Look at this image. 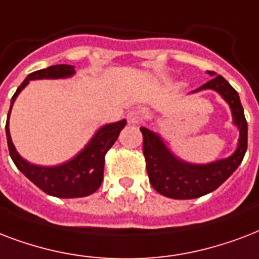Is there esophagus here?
I'll return each mask as SVG.
<instances>
[{"mask_svg":"<svg viewBox=\"0 0 259 259\" xmlns=\"http://www.w3.org/2000/svg\"><path fill=\"white\" fill-rule=\"evenodd\" d=\"M128 123L131 124H139L142 123L146 117V112L143 109H140V108H135V109H132V111L128 112Z\"/></svg>","mask_w":259,"mask_h":259,"instance_id":"34e87169","label":"esophagus"}]
</instances>
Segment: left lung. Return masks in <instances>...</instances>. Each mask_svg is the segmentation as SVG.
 Returning <instances> with one entry per match:
<instances>
[{
	"instance_id": "1",
	"label": "left lung",
	"mask_w": 259,
	"mask_h": 259,
	"mask_svg": "<svg viewBox=\"0 0 259 259\" xmlns=\"http://www.w3.org/2000/svg\"><path fill=\"white\" fill-rule=\"evenodd\" d=\"M208 74L213 77L211 81L192 93L211 89L226 100L231 108L232 123L239 130L238 147L228 158L204 165H194L176 157L158 134L146 127L140 128L143 135V154L148 180L158 193L169 198L189 200L216 190L238 169L247 150V121L239 94L222 75L215 77L213 71H208Z\"/></svg>"
}]
</instances>
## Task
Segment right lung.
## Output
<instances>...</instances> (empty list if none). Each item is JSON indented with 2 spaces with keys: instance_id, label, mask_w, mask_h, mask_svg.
I'll use <instances>...</instances> for the list:
<instances>
[{
  "instance_id": "1",
  "label": "right lung",
  "mask_w": 259,
  "mask_h": 259,
  "mask_svg": "<svg viewBox=\"0 0 259 259\" xmlns=\"http://www.w3.org/2000/svg\"><path fill=\"white\" fill-rule=\"evenodd\" d=\"M74 73H75L74 66L55 65L29 74L12 97L11 109L8 113L7 125H5L9 154L12 161L15 162L16 167L39 189L43 190L44 193L59 198L85 197L94 193L100 188L104 178L105 154L117 140L120 131L127 124V120H120L116 123L102 125L89 140V143L83 147V150L78 152L73 159L58 166H37L25 161L16 151L9 132V115L16 98L20 92L29 83V81L44 79V78L46 79L67 78L71 77Z\"/></svg>"
}]
</instances>
